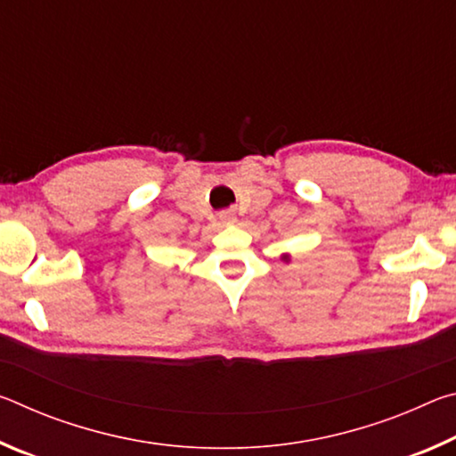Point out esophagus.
<instances>
[{"label":"esophagus","instance_id":"obj_1","mask_svg":"<svg viewBox=\"0 0 456 456\" xmlns=\"http://www.w3.org/2000/svg\"><path fill=\"white\" fill-rule=\"evenodd\" d=\"M221 221L225 223V225H231V223L237 221V217H235L233 211H223V213H221Z\"/></svg>","mask_w":456,"mask_h":456}]
</instances>
